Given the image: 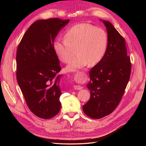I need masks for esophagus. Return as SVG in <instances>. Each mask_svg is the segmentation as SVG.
Wrapping results in <instances>:
<instances>
[{
  "mask_svg": "<svg viewBox=\"0 0 146 146\" xmlns=\"http://www.w3.org/2000/svg\"><path fill=\"white\" fill-rule=\"evenodd\" d=\"M78 77H80V76H78ZM74 89L76 90H80L82 89V87L80 86H74Z\"/></svg>",
  "mask_w": 146,
  "mask_h": 146,
  "instance_id": "1",
  "label": "esophagus"
}]
</instances>
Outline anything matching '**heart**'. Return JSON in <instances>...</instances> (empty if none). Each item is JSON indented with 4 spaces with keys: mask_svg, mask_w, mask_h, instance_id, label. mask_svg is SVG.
Segmentation results:
<instances>
[{
    "mask_svg": "<svg viewBox=\"0 0 146 146\" xmlns=\"http://www.w3.org/2000/svg\"><path fill=\"white\" fill-rule=\"evenodd\" d=\"M108 42L107 33L103 29L82 23L66 30L64 39L54 42L53 49L60 60L68 63L76 48V55L65 68L68 72H75L89 63L98 64L106 54Z\"/></svg>",
    "mask_w": 146,
    "mask_h": 146,
    "instance_id": "heart-1",
    "label": "heart"
}]
</instances>
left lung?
I'll use <instances>...</instances> for the list:
<instances>
[{
  "label": "left lung",
  "instance_id": "1",
  "mask_svg": "<svg viewBox=\"0 0 146 146\" xmlns=\"http://www.w3.org/2000/svg\"><path fill=\"white\" fill-rule=\"evenodd\" d=\"M108 33V47L100 62L90 72V100L83 106V112L92 119L111 113L122 99L129 81L131 64L127 56L125 39L112 24L102 21Z\"/></svg>",
  "mask_w": 146,
  "mask_h": 146
}]
</instances>
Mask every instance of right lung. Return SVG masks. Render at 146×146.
I'll use <instances>...</instances> for the list:
<instances>
[{
	"label": "right lung",
	"instance_id": "right-lung-1",
	"mask_svg": "<svg viewBox=\"0 0 146 146\" xmlns=\"http://www.w3.org/2000/svg\"><path fill=\"white\" fill-rule=\"evenodd\" d=\"M69 22L56 17L35 22L17 47V83L30 111L42 119L54 117L60 110L61 67L53 44Z\"/></svg>",
	"mask_w": 146,
	"mask_h": 146
}]
</instances>
